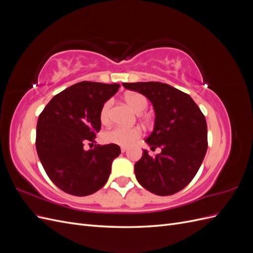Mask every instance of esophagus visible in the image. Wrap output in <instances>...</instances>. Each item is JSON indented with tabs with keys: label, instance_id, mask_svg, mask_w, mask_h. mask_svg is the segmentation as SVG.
I'll return each instance as SVG.
<instances>
[{
	"label": "esophagus",
	"instance_id": "34e87169",
	"mask_svg": "<svg viewBox=\"0 0 253 253\" xmlns=\"http://www.w3.org/2000/svg\"><path fill=\"white\" fill-rule=\"evenodd\" d=\"M120 150H121V152H126L127 150V148L126 147H121Z\"/></svg>",
	"mask_w": 253,
	"mask_h": 253
}]
</instances>
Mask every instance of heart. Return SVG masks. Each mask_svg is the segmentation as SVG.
<instances>
[{"mask_svg":"<svg viewBox=\"0 0 253 253\" xmlns=\"http://www.w3.org/2000/svg\"><path fill=\"white\" fill-rule=\"evenodd\" d=\"M126 103L138 114L147 110L148 98L139 93H128L125 97ZM112 119V101H106L100 112V120L103 125H109ZM141 136V129L138 127L115 126L104 132L103 139L105 142L127 147L134 143Z\"/></svg>","mask_w":253,"mask_h":253,"instance_id":"b5f03b06","label":"heart"}]
</instances>
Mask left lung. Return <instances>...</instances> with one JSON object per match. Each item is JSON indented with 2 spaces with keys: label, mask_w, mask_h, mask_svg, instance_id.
I'll list each match as a JSON object with an SVG mask.
<instances>
[{
  "label": "left lung",
  "mask_w": 253,
  "mask_h": 253,
  "mask_svg": "<svg viewBox=\"0 0 253 253\" xmlns=\"http://www.w3.org/2000/svg\"><path fill=\"white\" fill-rule=\"evenodd\" d=\"M152 102L155 125L145 139L151 150L162 149L155 157L143 150L135 164L140 185L160 196L177 193L194 178L208 149L204 114L188 94L162 82L122 83Z\"/></svg>",
  "instance_id": "obj_1"
}]
</instances>
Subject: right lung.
Masks as SVG:
<instances>
[{
	"label": "right lung",
	"mask_w": 253,
	"mask_h": 253,
	"mask_svg": "<svg viewBox=\"0 0 253 253\" xmlns=\"http://www.w3.org/2000/svg\"><path fill=\"white\" fill-rule=\"evenodd\" d=\"M120 84L82 81L57 94L45 106L37 124L38 156L50 180L64 192L86 196L101 189L111 174L119 145L95 144L100 131L103 104ZM93 144V143H89Z\"/></svg>",
	"instance_id": "add662e5"
}]
</instances>
